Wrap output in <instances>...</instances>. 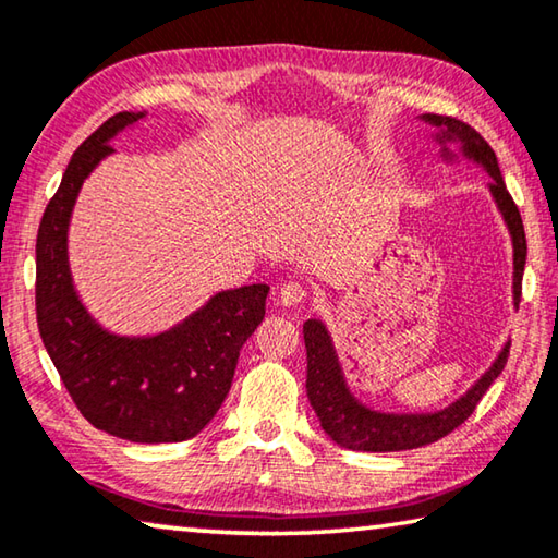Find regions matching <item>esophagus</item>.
Listing matches in <instances>:
<instances>
[{"instance_id":"1","label":"esophagus","mask_w":558,"mask_h":558,"mask_svg":"<svg viewBox=\"0 0 558 558\" xmlns=\"http://www.w3.org/2000/svg\"><path fill=\"white\" fill-rule=\"evenodd\" d=\"M305 298H307V290L298 286V282H286V286H282L280 292H278L280 305H286V307H295Z\"/></svg>"}]
</instances>
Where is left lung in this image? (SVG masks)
<instances>
[{
    "label": "left lung",
    "instance_id": "obj_1",
    "mask_svg": "<svg viewBox=\"0 0 558 558\" xmlns=\"http://www.w3.org/2000/svg\"><path fill=\"white\" fill-rule=\"evenodd\" d=\"M423 120L440 130L438 140L442 145L458 143L462 155L472 159V162L483 165L489 172V177H493V182H489V192H493L497 209L502 211L507 229L512 233L514 305H519V298H522L524 263H526V235H524L522 216H519L512 194L507 192L493 147L480 137V132H475L470 125H465V122H460L456 118L423 116ZM442 155L450 159L448 147H442ZM302 335H305V349H307V399L317 413L319 426H323L327 436L335 442H339L342 448L364 450V452L411 450V448H421V446H428V442L446 438L448 433L462 426V423L472 415V411L477 409L480 399L487 393V389L493 386L497 376L502 374L509 356V344H505V349L495 359V364L485 372L483 379L472 386L462 399L450 403L448 409H442L438 413L396 415V413L372 411L354 399L352 391L347 389L342 369H339L332 339H329L327 329L319 319H307V323L302 325Z\"/></svg>",
    "mask_w": 558,
    "mask_h": 558
}]
</instances>
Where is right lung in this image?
<instances>
[{"label": "right lung", "instance_id": "add662e5", "mask_svg": "<svg viewBox=\"0 0 558 558\" xmlns=\"http://www.w3.org/2000/svg\"><path fill=\"white\" fill-rule=\"evenodd\" d=\"M145 112H118L75 149L36 235V323L46 352L83 418L132 442L189 440L221 409L241 347L266 317L268 286L223 290L155 337H118L93 319L73 290L69 221L110 140Z\"/></svg>", "mask_w": 558, "mask_h": 558}]
</instances>
